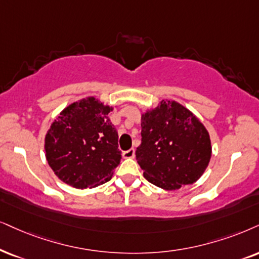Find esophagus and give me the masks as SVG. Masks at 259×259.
<instances>
[{
    "instance_id": "obj_1",
    "label": "esophagus",
    "mask_w": 259,
    "mask_h": 259,
    "mask_svg": "<svg viewBox=\"0 0 259 259\" xmlns=\"http://www.w3.org/2000/svg\"><path fill=\"white\" fill-rule=\"evenodd\" d=\"M123 156H124V158H125V159H132V158H134V156H135V149L130 148V149L125 150V152L123 153Z\"/></svg>"
}]
</instances>
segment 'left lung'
Returning <instances> with one entry per match:
<instances>
[{
	"mask_svg": "<svg viewBox=\"0 0 259 259\" xmlns=\"http://www.w3.org/2000/svg\"><path fill=\"white\" fill-rule=\"evenodd\" d=\"M141 136L136 160L147 181L159 188L192 184L207 168L211 156L207 129L177 101L162 100L142 114Z\"/></svg>",
	"mask_w": 259,
	"mask_h": 259,
	"instance_id": "1",
	"label": "left lung"
}]
</instances>
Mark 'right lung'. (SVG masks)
Wrapping results in <instances>:
<instances>
[{
	"instance_id": "1",
	"label": "right lung",
	"mask_w": 259,
	"mask_h": 259,
	"mask_svg": "<svg viewBox=\"0 0 259 259\" xmlns=\"http://www.w3.org/2000/svg\"><path fill=\"white\" fill-rule=\"evenodd\" d=\"M110 111L112 107L90 97L65 107L51 124L45 136L47 160L65 184L96 188L119 165L122 152Z\"/></svg>"
}]
</instances>
